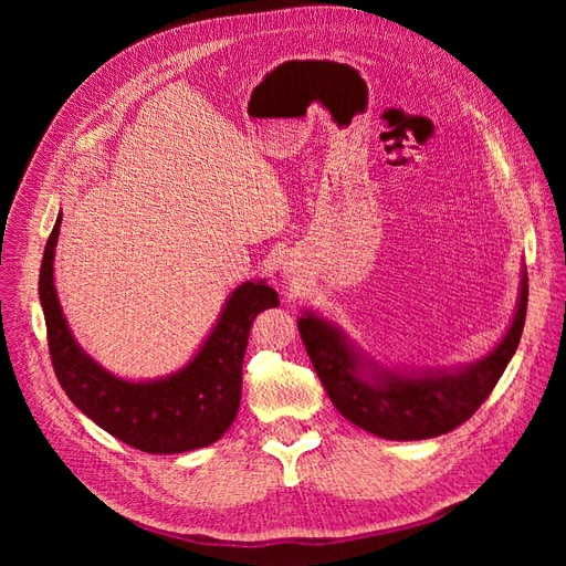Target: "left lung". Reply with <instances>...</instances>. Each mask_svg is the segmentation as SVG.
<instances>
[{
  "label": "left lung",
  "mask_w": 566,
  "mask_h": 566,
  "mask_svg": "<svg viewBox=\"0 0 566 566\" xmlns=\"http://www.w3.org/2000/svg\"><path fill=\"white\" fill-rule=\"evenodd\" d=\"M526 302L528 283L524 276L515 321L501 345L484 361L455 375L401 378L385 373L378 380H366L356 354L335 325L304 314L297 321V328L321 385L342 416L382 439L416 441L455 430L489 399L512 354L517 352L526 321Z\"/></svg>",
  "instance_id": "8db88e82"
}]
</instances>
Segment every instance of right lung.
<instances>
[{
    "label": "right lung",
    "instance_id": "add662e5",
    "mask_svg": "<svg viewBox=\"0 0 566 566\" xmlns=\"http://www.w3.org/2000/svg\"><path fill=\"white\" fill-rule=\"evenodd\" d=\"M61 214L49 233L40 269V302L49 356L63 391L84 416L115 439L146 453H184L214 443L241 406L243 356L250 328L271 306L276 290L243 283L229 297L214 331L184 370L158 382H127L94 364L67 331L54 287V248Z\"/></svg>",
    "mask_w": 566,
    "mask_h": 566
}]
</instances>
